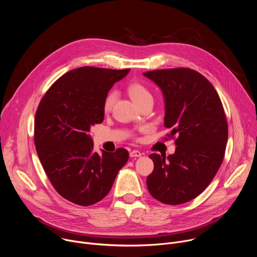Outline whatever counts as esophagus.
<instances>
[{"label": "esophagus", "instance_id": "1", "mask_svg": "<svg viewBox=\"0 0 257 257\" xmlns=\"http://www.w3.org/2000/svg\"><path fill=\"white\" fill-rule=\"evenodd\" d=\"M142 156V154L140 153V152H138V151H132L131 153H130V157L131 158H139V157H141Z\"/></svg>", "mask_w": 257, "mask_h": 257}]
</instances>
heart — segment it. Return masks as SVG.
I'll return each mask as SVG.
<instances>
[{"mask_svg":"<svg viewBox=\"0 0 257 257\" xmlns=\"http://www.w3.org/2000/svg\"><path fill=\"white\" fill-rule=\"evenodd\" d=\"M127 91L130 95V97L133 99V101L136 102L138 105H140L145 100L153 98V95L150 92V90L139 82L130 83L127 87ZM116 97H117V94L114 91L109 92L105 96V98L103 100V104H102V108L105 113H108L113 108V105L116 101Z\"/></svg>","mask_w":257,"mask_h":257,"instance_id":"heart-1","label":"heart"}]
</instances>
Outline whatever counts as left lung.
Here are the masks:
<instances>
[{"label": "left lung", "instance_id": "obj_1", "mask_svg": "<svg viewBox=\"0 0 257 257\" xmlns=\"http://www.w3.org/2000/svg\"><path fill=\"white\" fill-rule=\"evenodd\" d=\"M162 90L165 127L177 134L173 155L153 154L155 169L146 185L157 200L171 205L188 202L209 185L221 167L228 141L224 107L211 83L188 69L144 72Z\"/></svg>", "mask_w": 257, "mask_h": 257}]
</instances>
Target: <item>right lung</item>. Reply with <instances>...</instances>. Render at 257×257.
<instances>
[{
    "label": "right lung",
    "mask_w": 257,
    "mask_h": 257,
    "mask_svg": "<svg viewBox=\"0 0 257 257\" xmlns=\"http://www.w3.org/2000/svg\"><path fill=\"white\" fill-rule=\"evenodd\" d=\"M130 69L81 67L60 77L42 98L34 119V144L57 192L82 206L92 205L111 190L129 159L125 149L93 152L88 132L103 121V100Z\"/></svg>",
    "instance_id": "add662e5"
}]
</instances>
